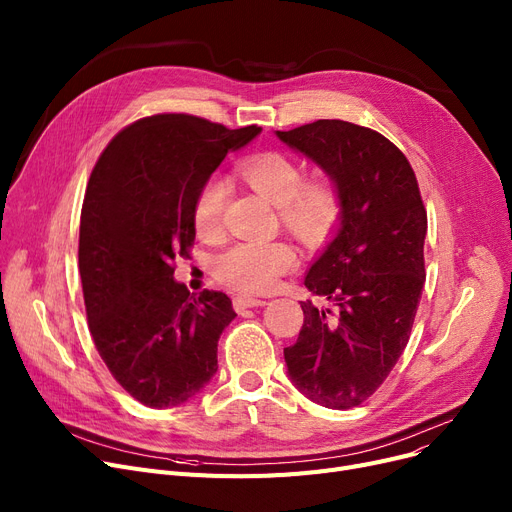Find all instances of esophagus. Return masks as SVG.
<instances>
[{
  "mask_svg": "<svg viewBox=\"0 0 512 512\" xmlns=\"http://www.w3.org/2000/svg\"><path fill=\"white\" fill-rule=\"evenodd\" d=\"M265 301L263 299H255V297H245V294H240V297L234 299V309L236 311H245L251 307H263Z\"/></svg>",
  "mask_w": 512,
  "mask_h": 512,
  "instance_id": "obj_1",
  "label": "esophagus"
}]
</instances>
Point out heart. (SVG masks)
Returning <instances> with one entry per match:
<instances>
[{
    "instance_id": "heart-1",
    "label": "heart",
    "mask_w": 512,
    "mask_h": 512,
    "mask_svg": "<svg viewBox=\"0 0 512 512\" xmlns=\"http://www.w3.org/2000/svg\"><path fill=\"white\" fill-rule=\"evenodd\" d=\"M240 176L263 199L278 207L280 220L305 240L324 238L340 218V197L328 180L303 182L297 159L282 151H265L247 157L238 166ZM228 197L226 180L211 176L203 182L193 207L195 230L213 238L222 230ZM297 261L282 240L236 242L213 259V274L222 284L242 292H265Z\"/></svg>"
}]
</instances>
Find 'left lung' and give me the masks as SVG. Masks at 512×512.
Here are the masks:
<instances>
[{"mask_svg":"<svg viewBox=\"0 0 512 512\" xmlns=\"http://www.w3.org/2000/svg\"><path fill=\"white\" fill-rule=\"evenodd\" d=\"M276 137L330 176L342 205L305 278L332 309L301 301V334L284 348L288 375L321 407H359L405 351L421 299L427 213L419 184L405 153L365 126L317 120Z\"/></svg>","mask_w":512,"mask_h":512,"instance_id":"1","label":"left lung"}]
</instances>
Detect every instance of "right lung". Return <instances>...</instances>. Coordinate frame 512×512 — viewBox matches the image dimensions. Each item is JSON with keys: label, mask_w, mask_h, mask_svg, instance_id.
Instances as JSON below:
<instances>
[{"label": "right lung", "mask_w": 512, "mask_h": 512, "mask_svg": "<svg viewBox=\"0 0 512 512\" xmlns=\"http://www.w3.org/2000/svg\"><path fill=\"white\" fill-rule=\"evenodd\" d=\"M259 132L157 114L120 130L91 172L78 238L89 330L116 382L145 407H178L218 371L232 301L215 290L193 297L174 280V261L195 242L203 182Z\"/></svg>", "instance_id": "obj_1"}]
</instances>
